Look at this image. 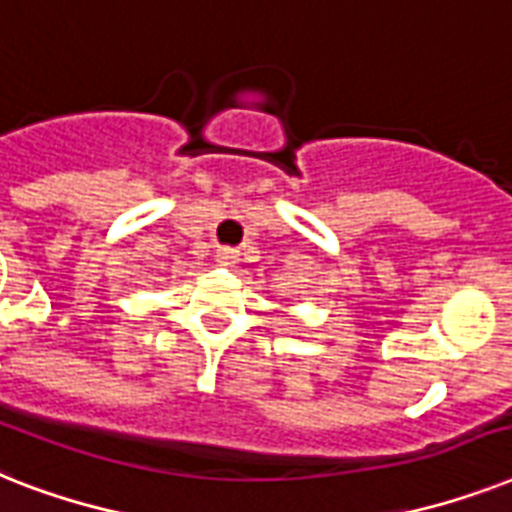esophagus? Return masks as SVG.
Returning a JSON list of instances; mask_svg holds the SVG:
<instances>
[{"mask_svg": "<svg viewBox=\"0 0 512 512\" xmlns=\"http://www.w3.org/2000/svg\"><path fill=\"white\" fill-rule=\"evenodd\" d=\"M215 260H218L220 265L239 263V249H234V247H218V249H215Z\"/></svg>", "mask_w": 512, "mask_h": 512, "instance_id": "obj_1", "label": "esophagus"}]
</instances>
